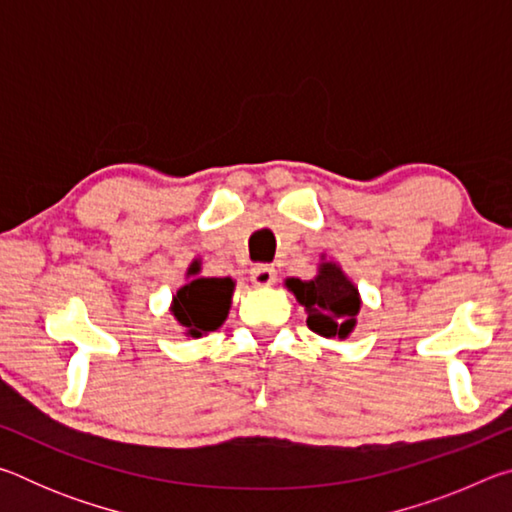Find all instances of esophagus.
Returning a JSON list of instances; mask_svg holds the SVG:
<instances>
[{
	"mask_svg": "<svg viewBox=\"0 0 512 512\" xmlns=\"http://www.w3.org/2000/svg\"><path fill=\"white\" fill-rule=\"evenodd\" d=\"M275 277H277V271L271 264H257L253 266V271H250V280H253L255 287H271Z\"/></svg>",
	"mask_w": 512,
	"mask_h": 512,
	"instance_id": "obj_1",
	"label": "esophagus"
}]
</instances>
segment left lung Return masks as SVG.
I'll list each match as a JSON object with an SVG mask.
<instances>
[{
    "label": "left lung",
    "instance_id": "obj_1",
    "mask_svg": "<svg viewBox=\"0 0 512 512\" xmlns=\"http://www.w3.org/2000/svg\"><path fill=\"white\" fill-rule=\"evenodd\" d=\"M287 289L305 307L311 332L325 339H348L357 325L361 296L339 264L323 262L318 266V275L309 282L289 277Z\"/></svg>",
    "mask_w": 512,
    "mask_h": 512
}]
</instances>
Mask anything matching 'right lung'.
<instances>
[{
  "instance_id": "1",
  "label": "right lung",
  "mask_w": 512,
  "mask_h": 512,
  "mask_svg": "<svg viewBox=\"0 0 512 512\" xmlns=\"http://www.w3.org/2000/svg\"><path fill=\"white\" fill-rule=\"evenodd\" d=\"M198 266L189 268V275H196ZM235 282L230 277H196L178 289L171 302V314L187 329V336L201 339L203 334L214 332L228 318Z\"/></svg>"
}]
</instances>
